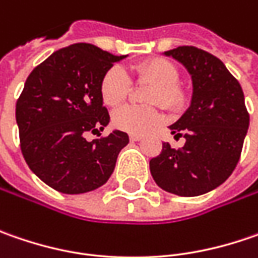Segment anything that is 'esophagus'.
I'll return each mask as SVG.
<instances>
[{
    "mask_svg": "<svg viewBox=\"0 0 258 258\" xmlns=\"http://www.w3.org/2000/svg\"><path fill=\"white\" fill-rule=\"evenodd\" d=\"M129 139H131L132 142H139V141L144 139V136H141V135H129Z\"/></svg>",
    "mask_w": 258,
    "mask_h": 258,
    "instance_id": "obj_1",
    "label": "esophagus"
}]
</instances>
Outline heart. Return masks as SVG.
I'll return each mask as SVG.
<instances>
[{"instance_id": "obj_1", "label": "heart", "mask_w": 258, "mask_h": 258, "mask_svg": "<svg viewBox=\"0 0 258 258\" xmlns=\"http://www.w3.org/2000/svg\"><path fill=\"white\" fill-rule=\"evenodd\" d=\"M138 79L155 86L149 96V103L161 104L168 110H178L185 102V94L178 87L179 73L176 67L164 58H154L136 67ZM131 77L123 67H110L100 82V94L107 106H119L131 92ZM162 122V114L154 107L142 109L138 106H123L113 113V124L129 134H146Z\"/></svg>"}]
</instances>
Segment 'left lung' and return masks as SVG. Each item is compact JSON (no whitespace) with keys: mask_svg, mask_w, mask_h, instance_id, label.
Returning a JSON list of instances; mask_svg holds the SVG:
<instances>
[{"mask_svg":"<svg viewBox=\"0 0 258 258\" xmlns=\"http://www.w3.org/2000/svg\"><path fill=\"white\" fill-rule=\"evenodd\" d=\"M186 69L192 80L191 104L169 126L185 145L168 142L149 162L156 185L179 197H197L220 186L240 159L250 116L240 83L220 58L192 45L165 51Z\"/></svg>","mask_w":258,"mask_h":258,"instance_id":"left-lung-1","label":"left lung"}]
</instances>
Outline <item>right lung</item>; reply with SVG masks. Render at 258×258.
<instances>
[{"instance_id":"1","label":"right lung","mask_w":258,"mask_h":258,"mask_svg":"<svg viewBox=\"0 0 258 258\" xmlns=\"http://www.w3.org/2000/svg\"><path fill=\"white\" fill-rule=\"evenodd\" d=\"M127 55H113L79 43L54 51L25 80L17 100L20 145L30 169L63 194H85L107 182L129 136L114 129L86 141L109 124L100 82Z\"/></svg>"}]
</instances>
